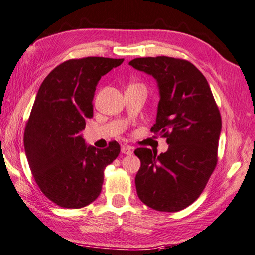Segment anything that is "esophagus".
Segmentation results:
<instances>
[{"instance_id": "obj_1", "label": "esophagus", "mask_w": 255, "mask_h": 255, "mask_svg": "<svg viewBox=\"0 0 255 255\" xmlns=\"http://www.w3.org/2000/svg\"><path fill=\"white\" fill-rule=\"evenodd\" d=\"M121 152L123 153V154H127V155H131L133 153V148L131 146H126L123 145L121 147Z\"/></svg>"}]
</instances>
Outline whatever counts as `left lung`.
Segmentation results:
<instances>
[{
	"label": "left lung",
	"mask_w": 255,
	"mask_h": 255,
	"mask_svg": "<svg viewBox=\"0 0 255 255\" xmlns=\"http://www.w3.org/2000/svg\"><path fill=\"white\" fill-rule=\"evenodd\" d=\"M128 64L156 80L160 101L151 132L169 144L160 155L145 147L134 151L141 161L136 193L153 210L177 212L199 198L217 166L219 108L204 75L189 61L138 57Z\"/></svg>",
	"instance_id": "obj_1"
}]
</instances>
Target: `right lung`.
<instances>
[{
	"instance_id": "add662e5",
	"label": "right lung",
	"mask_w": 255,
	"mask_h": 255,
	"mask_svg": "<svg viewBox=\"0 0 255 255\" xmlns=\"http://www.w3.org/2000/svg\"><path fill=\"white\" fill-rule=\"evenodd\" d=\"M124 59L89 56L68 60L43 81L24 131L28 165L42 193L66 209L97 200L104 169L120 154L117 141L104 150L88 146L81 132L93 117L100 79Z\"/></svg>"
}]
</instances>
